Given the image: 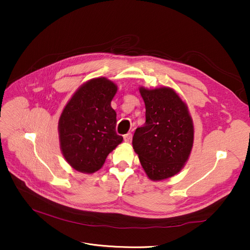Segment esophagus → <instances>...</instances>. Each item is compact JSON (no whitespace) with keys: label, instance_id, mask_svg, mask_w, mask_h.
I'll use <instances>...</instances> for the list:
<instances>
[{"label":"esophagus","instance_id":"esophagus-1","mask_svg":"<svg viewBox=\"0 0 250 250\" xmlns=\"http://www.w3.org/2000/svg\"><path fill=\"white\" fill-rule=\"evenodd\" d=\"M132 139H133V135L130 133L124 136V140H125V143H130V142H132Z\"/></svg>","mask_w":250,"mask_h":250}]
</instances>
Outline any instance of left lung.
I'll list each match as a JSON object with an SVG mask.
<instances>
[{
  "instance_id": "left-lung-1",
  "label": "left lung",
  "mask_w": 250,
  "mask_h": 250,
  "mask_svg": "<svg viewBox=\"0 0 250 250\" xmlns=\"http://www.w3.org/2000/svg\"><path fill=\"white\" fill-rule=\"evenodd\" d=\"M145 102L146 123L133 137V148L153 181L176 175L188 162L193 145L188 107L169 87L139 88Z\"/></svg>"
}]
</instances>
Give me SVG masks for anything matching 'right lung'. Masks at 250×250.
<instances>
[{"mask_svg":"<svg viewBox=\"0 0 250 250\" xmlns=\"http://www.w3.org/2000/svg\"><path fill=\"white\" fill-rule=\"evenodd\" d=\"M117 86L105 77L91 79L77 89L59 120L60 147L65 161L82 173H94L123 142L115 132L111 100Z\"/></svg>","mask_w":250,"mask_h":250,"instance_id":"right-lung-1","label":"right lung"}]
</instances>
